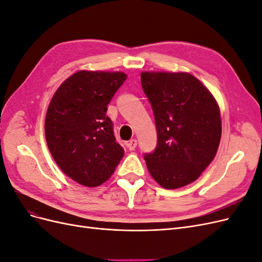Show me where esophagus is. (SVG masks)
<instances>
[{
  "label": "esophagus",
  "mask_w": 262,
  "mask_h": 262,
  "mask_svg": "<svg viewBox=\"0 0 262 262\" xmlns=\"http://www.w3.org/2000/svg\"><path fill=\"white\" fill-rule=\"evenodd\" d=\"M128 148L130 149V150H133L134 148L137 147V145H138V141L136 140V139H132V140H130L129 142H128Z\"/></svg>",
  "instance_id": "1"
}]
</instances>
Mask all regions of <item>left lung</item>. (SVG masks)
<instances>
[{
  "label": "left lung",
  "instance_id": "left-lung-1",
  "mask_svg": "<svg viewBox=\"0 0 262 262\" xmlns=\"http://www.w3.org/2000/svg\"><path fill=\"white\" fill-rule=\"evenodd\" d=\"M141 83L153 108L157 146L144 160L165 189H177L200 177L221 141L220 107L212 93L187 72H142Z\"/></svg>",
  "mask_w": 262,
  "mask_h": 262
}]
</instances>
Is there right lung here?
I'll list each match as a JSON object with an SVG mask.
<instances>
[{"instance_id": "obj_1", "label": "right lung", "mask_w": 262, "mask_h": 262, "mask_svg": "<svg viewBox=\"0 0 262 262\" xmlns=\"http://www.w3.org/2000/svg\"><path fill=\"white\" fill-rule=\"evenodd\" d=\"M125 80L123 72L82 70L51 98L45 121L47 144L61 170L82 186L104 184L124 155L106 113Z\"/></svg>"}]
</instances>
